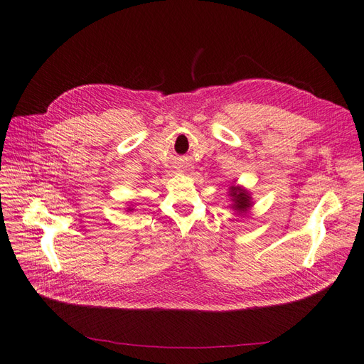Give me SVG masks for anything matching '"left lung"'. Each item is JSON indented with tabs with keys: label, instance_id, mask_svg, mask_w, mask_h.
Segmentation results:
<instances>
[{
	"label": "left lung",
	"instance_id": "8db88e82",
	"mask_svg": "<svg viewBox=\"0 0 364 364\" xmlns=\"http://www.w3.org/2000/svg\"><path fill=\"white\" fill-rule=\"evenodd\" d=\"M230 196L233 197V208L240 212H245L250 206H252V202H250V196L245 190L240 186H232L230 188Z\"/></svg>",
	"mask_w": 364,
	"mask_h": 364
}]
</instances>
